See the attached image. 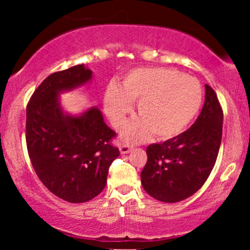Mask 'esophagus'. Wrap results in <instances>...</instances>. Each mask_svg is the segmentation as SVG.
<instances>
[{
    "instance_id": "esophagus-1",
    "label": "esophagus",
    "mask_w": 250,
    "mask_h": 250,
    "mask_svg": "<svg viewBox=\"0 0 250 250\" xmlns=\"http://www.w3.org/2000/svg\"><path fill=\"white\" fill-rule=\"evenodd\" d=\"M130 150L131 147L128 143H121V145H120V151H121V154H128Z\"/></svg>"
}]
</instances>
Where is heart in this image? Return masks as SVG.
Returning a JSON list of instances; mask_svg holds the SVG:
<instances>
[{"instance_id":"b5f03b06","label":"heart","mask_w":250,"mask_h":250,"mask_svg":"<svg viewBox=\"0 0 250 250\" xmlns=\"http://www.w3.org/2000/svg\"><path fill=\"white\" fill-rule=\"evenodd\" d=\"M136 103L137 119L123 129L129 141L173 139L190 125L202 103V88L194 77L162 67L136 68L119 85H109L104 110L114 127H121Z\"/></svg>"}]
</instances>
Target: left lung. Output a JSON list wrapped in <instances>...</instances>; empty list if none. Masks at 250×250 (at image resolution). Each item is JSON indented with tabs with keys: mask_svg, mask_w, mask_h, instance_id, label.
Here are the masks:
<instances>
[{
	"mask_svg": "<svg viewBox=\"0 0 250 250\" xmlns=\"http://www.w3.org/2000/svg\"><path fill=\"white\" fill-rule=\"evenodd\" d=\"M205 88V104L194 125L173 139L147 147L141 183L154 199L168 203L186 200L213 170L222 139L223 111L214 89L208 84Z\"/></svg>",
	"mask_w": 250,
	"mask_h": 250,
	"instance_id": "obj_1",
	"label": "left lung"
}]
</instances>
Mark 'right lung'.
<instances>
[{"instance_id": "add662e5", "label": "right lung", "mask_w": 250, "mask_h": 250, "mask_svg": "<svg viewBox=\"0 0 250 250\" xmlns=\"http://www.w3.org/2000/svg\"><path fill=\"white\" fill-rule=\"evenodd\" d=\"M91 74L83 64L51 74L27 105L25 141L34 170L48 190L70 203L87 202L101 193L109 167L120 155L111 145L115 131L99 108L74 116L60 103V94L88 83Z\"/></svg>"}]
</instances>
